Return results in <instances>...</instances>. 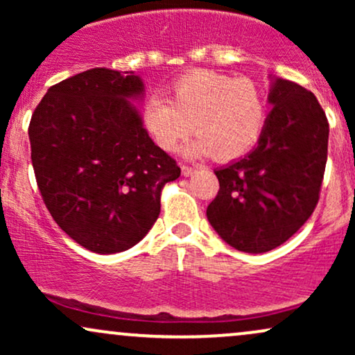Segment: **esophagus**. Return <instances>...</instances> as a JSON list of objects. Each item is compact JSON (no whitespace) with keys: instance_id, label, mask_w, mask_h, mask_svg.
I'll return each instance as SVG.
<instances>
[{"instance_id":"1","label":"esophagus","mask_w":355,"mask_h":355,"mask_svg":"<svg viewBox=\"0 0 355 355\" xmlns=\"http://www.w3.org/2000/svg\"><path fill=\"white\" fill-rule=\"evenodd\" d=\"M195 173V168H191L189 165H182V175L183 177H191Z\"/></svg>"}]
</instances>
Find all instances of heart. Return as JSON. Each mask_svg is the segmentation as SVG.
<instances>
[{
	"label": "heart",
	"mask_w": 355,
	"mask_h": 355,
	"mask_svg": "<svg viewBox=\"0 0 355 355\" xmlns=\"http://www.w3.org/2000/svg\"><path fill=\"white\" fill-rule=\"evenodd\" d=\"M168 95L150 96L141 108L145 130L165 152H173L193 128L197 137L182 146V155L232 162L250 152L266 130L267 95L250 78L191 70L170 83Z\"/></svg>",
	"instance_id": "1"
}]
</instances>
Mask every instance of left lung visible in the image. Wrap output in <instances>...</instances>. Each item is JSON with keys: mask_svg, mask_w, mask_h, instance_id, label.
Instances as JSON below:
<instances>
[{"mask_svg": "<svg viewBox=\"0 0 355 355\" xmlns=\"http://www.w3.org/2000/svg\"><path fill=\"white\" fill-rule=\"evenodd\" d=\"M268 78L266 130L245 157L215 170L220 190L207 207L220 239L247 254L282 245L307 222L327 162L329 123L313 93Z\"/></svg>", "mask_w": 355, "mask_h": 355, "instance_id": "left-lung-1", "label": "left lung"}]
</instances>
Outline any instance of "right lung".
<instances>
[{
  "instance_id": "obj_1",
  "label": "right lung",
  "mask_w": 355,
  "mask_h": 355,
  "mask_svg": "<svg viewBox=\"0 0 355 355\" xmlns=\"http://www.w3.org/2000/svg\"><path fill=\"white\" fill-rule=\"evenodd\" d=\"M140 76L92 68L53 85L30 121L31 162L60 229L95 254L137 245L180 166L153 144L137 103Z\"/></svg>"
}]
</instances>
